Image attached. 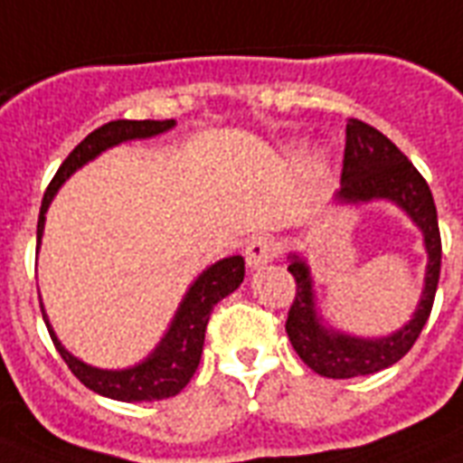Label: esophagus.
Listing matches in <instances>:
<instances>
[{
    "label": "esophagus",
    "instance_id": "obj_1",
    "mask_svg": "<svg viewBox=\"0 0 463 463\" xmlns=\"http://www.w3.org/2000/svg\"><path fill=\"white\" fill-rule=\"evenodd\" d=\"M278 253H280V246L272 236H253L246 246V263L249 268H260L275 260Z\"/></svg>",
    "mask_w": 463,
    "mask_h": 463
}]
</instances>
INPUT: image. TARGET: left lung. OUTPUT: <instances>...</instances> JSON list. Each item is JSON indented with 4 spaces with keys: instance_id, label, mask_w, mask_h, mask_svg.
I'll return each instance as SVG.
<instances>
[{
    "instance_id": "8db88e82",
    "label": "left lung",
    "mask_w": 463,
    "mask_h": 463,
    "mask_svg": "<svg viewBox=\"0 0 463 463\" xmlns=\"http://www.w3.org/2000/svg\"><path fill=\"white\" fill-rule=\"evenodd\" d=\"M340 183H343L338 191L340 200L367 203V200L386 198L403 207L422 229L430 256L422 299L411 324L389 338L379 340L353 338L326 328L314 311L309 268L302 258L292 256L288 270L295 278L297 292L285 324L289 343L304 364L321 377L353 379L392 367L415 345L435 302L439 268H442V239H439L437 207L428 181L392 139L382 135L377 128L354 118L345 125V154H343Z\"/></svg>"
}]
</instances>
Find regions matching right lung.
Returning <instances> with one entry per match:
<instances>
[{
	"label": "right lung",
	"instance_id": "add662e5",
	"mask_svg": "<svg viewBox=\"0 0 463 463\" xmlns=\"http://www.w3.org/2000/svg\"><path fill=\"white\" fill-rule=\"evenodd\" d=\"M168 128H174V120H110V123L96 128L91 135H86L71 149L70 156L62 161V166L57 168L48 191L43 195L41 214H38V243H41L50 200L79 166H84L86 161L94 159L96 154H101L103 149L113 145H120L125 139L152 137V135H159ZM243 275H246V263H243L241 256L224 258L220 263H214L213 268H207L195 280V285L188 289V295L181 302V309L175 314L174 324L168 328L166 338L159 343V347L142 364L123 369V372L89 367L77 357H71L50 328L45 311H43V318H45V326H48V333L55 343L57 353L62 354L64 364L71 369V374L86 389L101 393L106 399L125 401V403L171 399V396L183 392V386L191 382L195 369H198L203 345H205V328L214 304L232 295L243 282Z\"/></svg>",
	"mask_w": 463,
	"mask_h": 463
}]
</instances>
